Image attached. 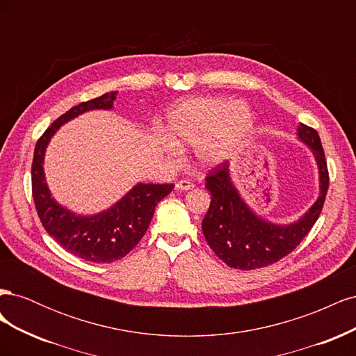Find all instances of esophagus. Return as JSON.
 Wrapping results in <instances>:
<instances>
[{
    "instance_id": "1",
    "label": "esophagus",
    "mask_w": 356,
    "mask_h": 356,
    "mask_svg": "<svg viewBox=\"0 0 356 356\" xmlns=\"http://www.w3.org/2000/svg\"><path fill=\"white\" fill-rule=\"evenodd\" d=\"M175 188H177V190H181V191H186V190H191V188H193V184H191L190 181H187V179H182V181L177 182Z\"/></svg>"
}]
</instances>
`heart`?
<instances>
[{"label": "heart", "mask_w": 356, "mask_h": 356, "mask_svg": "<svg viewBox=\"0 0 356 356\" xmlns=\"http://www.w3.org/2000/svg\"><path fill=\"white\" fill-rule=\"evenodd\" d=\"M254 129V114L243 102L225 98H191L172 106L160 143L177 156L178 147H195L203 166H217L239 152Z\"/></svg>", "instance_id": "1"}]
</instances>
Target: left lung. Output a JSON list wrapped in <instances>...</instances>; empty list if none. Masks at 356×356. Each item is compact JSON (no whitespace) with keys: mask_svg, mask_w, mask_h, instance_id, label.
<instances>
[{"mask_svg":"<svg viewBox=\"0 0 356 356\" xmlns=\"http://www.w3.org/2000/svg\"><path fill=\"white\" fill-rule=\"evenodd\" d=\"M297 136L316 160L319 196L303 217L294 222H270L248 207L233 184L229 161H224L207 177L204 187L211 193V204L202 221V230L211 250L227 266L252 270L273 264L293 251L316 222L330 182L324 148L315 129L303 123L297 129Z\"/></svg>","mask_w":356,"mask_h":356,"instance_id":"8db88e82","label":"left lung"}]
</instances>
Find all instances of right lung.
<instances>
[{"instance_id":"obj_1","label":"right lung","mask_w":356,"mask_h":356,"mask_svg":"<svg viewBox=\"0 0 356 356\" xmlns=\"http://www.w3.org/2000/svg\"><path fill=\"white\" fill-rule=\"evenodd\" d=\"M115 93L72 106L51 123L37 141L32 160V197L42 227L62 248L93 263H113L131 252L145 234L156 204L174 190V184H138L113 207L95 215H79L51 197L44 175L46 148L59 127L92 110H111Z\"/></svg>"}]
</instances>
